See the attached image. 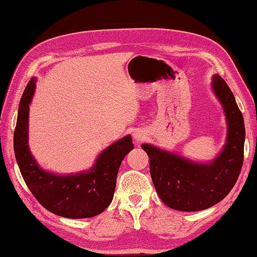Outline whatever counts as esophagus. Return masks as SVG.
I'll return each mask as SVG.
<instances>
[{"label":"esophagus","instance_id":"1","mask_svg":"<svg viewBox=\"0 0 257 257\" xmlns=\"http://www.w3.org/2000/svg\"><path fill=\"white\" fill-rule=\"evenodd\" d=\"M146 136H147L146 133L143 132V130H140V129L136 130V132L134 133V138H135V141L137 144L143 143V141L146 139Z\"/></svg>","mask_w":257,"mask_h":257}]
</instances>
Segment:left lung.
<instances>
[{
  "label": "left lung",
  "mask_w": 257,
  "mask_h": 257,
  "mask_svg": "<svg viewBox=\"0 0 257 257\" xmlns=\"http://www.w3.org/2000/svg\"><path fill=\"white\" fill-rule=\"evenodd\" d=\"M212 88L222 103L227 122L226 144L214 160L199 163L152 145L141 146L150 159L157 193L173 210L193 212L215 205L230 193L241 172L245 140L243 114L221 76H213Z\"/></svg>",
  "instance_id": "8db88e82"
}]
</instances>
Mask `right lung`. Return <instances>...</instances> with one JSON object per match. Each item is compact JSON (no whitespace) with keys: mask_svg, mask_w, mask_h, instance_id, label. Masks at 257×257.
Masks as SVG:
<instances>
[{"mask_svg":"<svg viewBox=\"0 0 257 257\" xmlns=\"http://www.w3.org/2000/svg\"><path fill=\"white\" fill-rule=\"evenodd\" d=\"M35 81V77L29 81L21 98L14 132V152L22 177L35 199L54 214L68 219L100 214L113 198L121 161L134 149L132 137L125 136L109 146L87 172L59 176L44 171L29 149V110Z\"/></svg>","mask_w":257,"mask_h":257,"instance_id":"obj_1","label":"right lung"}]
</instances>
